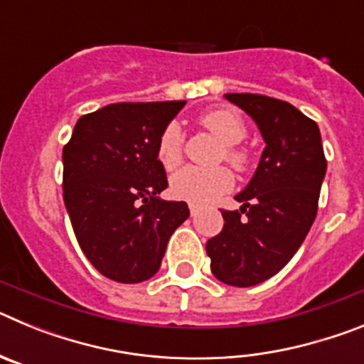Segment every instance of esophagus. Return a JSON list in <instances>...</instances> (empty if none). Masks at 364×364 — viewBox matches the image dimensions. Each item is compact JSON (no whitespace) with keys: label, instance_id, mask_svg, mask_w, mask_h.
<instances>
[{"label":"esophagus","instance_id":"1","mask_svg":"<svg viewBox=\"0 0 364 364\" xmlns=\"http://www.w3.org/2000/svg\"><path fill=\"white\" fill-rule=\"evenodd\" d=\"M189 213H191V217H195V215L198 213V205H195V204H189Z\"/></svg>","mask_w":364,"mask_h":364}]
</instances>
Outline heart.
<instances>
[{
	"label": "heart",
	"instance_id": "1",
	"mask_svg": "<svg viewBox=\"0 0 364 364\" xmlns=\"http://www.w3.org/2000/svg\"><path fill=\"white\" fill-rule=\"evenodd\" d=\"M198 125L210 131L222 142L218 160H226L235 169L244 171L250 166V151L242 146L247 129L242 117L233 109H211L198 117ZM156 159L166 171H173L184 160V134L175 122L167 124L156 140ZM233 173L230 167L217 166L210 169L184 167L171 176V193L176 198L208 204L233 188Z\"/></svg>",
	"mask_w": 364,
	"mask_h": 364
}]
</instances>
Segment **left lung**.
Masks as SVG:
<instances>
[{"instance_id": "1", "label": "left lung", "mask_w": 364, "mask_h": 364, "mask_svg": "<svg viewBox=\"0 0 364 364\" xmlns=\"http://www.w3.org/2000/svg\"><path fill=\"white\" fill-rule=\"evenodd\" d=\"M259 125L266 147L237 211L222 210L224 228L208 240L211 272L224 284L268 281L297 253L317 215L326 173L319 127L297 107L252 92H230Z\"/></svg>"}]
</instances>
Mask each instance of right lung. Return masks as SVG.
<instances>
[{"label": "right lung", "mask_w": 364, "mask_h": 364, "mask_svg": "<svg viewBox=\"0 0 364 364\" xmlns=\"http://www.w3.org/2000/svg\"><path fill=\"white\" fill-rule=\"evenodd\" d=\"M184 100L120 102L83 114L63 147V202L82 252L102 275L124 284L160 269L186 202L159 198L167 188L156 140Z\"/></svg>", "instance_id": "1"}]
</instances>
